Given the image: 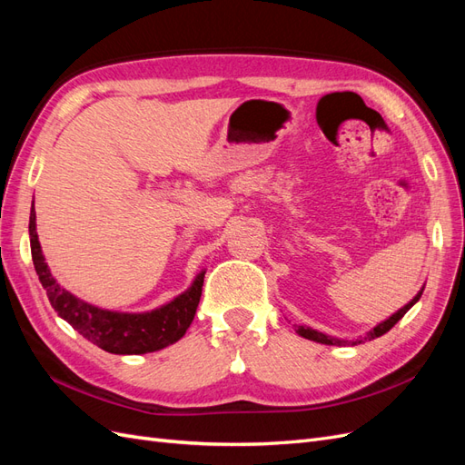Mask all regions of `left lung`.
<instances>
[{"instance_id": "left-lung-1", "label": "left lung", "mask_w": 465, "mask_h": 465, "mask_svg": "<svg viewBox=\"0 0 465 465\" xmlns=\"http://www.w3.org/2000/svg\"><path fill=\"white\" fill-rule=\"evenodd\" d=\"M420 294H423V291H419L417 292V297L410 302V304H405L403 308H400V311L393 314V316H390L386 322H382V323H378V326L374 328V330H371L367 335L364 337H361V340H355V341H349L351 345H359V343H364V341H371V340H374V337H380V335H384L386 331H390L393 326H396V323L405 316V312L410 311V308L420 299ZM294 330H297V333L299 335H302V337H306V340H311V341H316V343H323V345H347V341H343V340H337V337H331V335H326V333H322V331H316V330H311V328H304V326H294Z\"/></svg>"}]
</instances>
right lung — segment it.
I'll use <instances>...</instances> for the list:
<instances>
[{
    "label": "right lung",
    "mask_w": 465,
    "mask_h": 465,
    "mask_svg": "<svg viewBox=\"0 0 465 465\" xmlns=\"http://www.w3.org/2000/svg\"><path fill=\"white\" fill-rule=\"evenodd\" d=\"M29 234L35 270L42 287L46 289L52 308L69 326L77 330L96 347L114 355L153 353V351L176 343L190 328L200 304L205 273H200L184 294H180L178 299L164 304L159 311L145 314H120L101 311V308L79 301L72 292H67L55 283L40 250L35 223V205L31 211Z\"/></svg>",
    "instance_id": "obj_1"
}]
</instances>
